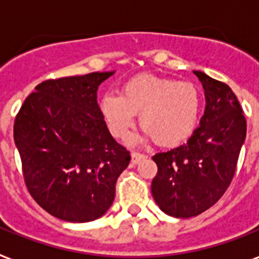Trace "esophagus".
Segmentation results:
<instances>
[{
	"mask_svg": "<svg viewBox=\"0 0 259 259\" xmlns=\"http://www.w3.org/2000/svg\"><path fill=\"white\" fill-rule=\"evenodd\" d=\"M144 159V155L139 154V152H132V163L137 164L140 163V160Z\"/></svg>",
	"mask_w": 259,
	"mask_h": 259,
	"instance_id": "1",
	"label": "esophagus"
}]
</instances>
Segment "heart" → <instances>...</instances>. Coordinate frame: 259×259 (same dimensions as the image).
Returning a JSON list of instances; mask_svg holds the SVG:
<instances>
[{
    "label": "heart",
    "mask_w": 259,
    "mask_h": 259,
    "mask_svg": "<svg viewBox=\"0 0 259 259\" xmlns=\"http://www.w3.org/2000/svg\"><path fill=\"white\" fill-rule=\"evenodd\" d=\"M200 105V93L191 82L143 74L122 83L119 95L108 92L101 96L99 110L115 139H126L140 114L144 139H154L162 147H177L193 135Z\"/></svg>",
    "instance_id": "b5f03b06"
}]
</instances>
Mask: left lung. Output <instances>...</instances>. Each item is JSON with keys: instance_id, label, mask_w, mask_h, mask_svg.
Here are the masks:
<instances>
[{"instance_id": "1", "label": "left lung", "mask_w": 259, "mask_h": 259, "mask_svg": "<svg viewBox=\"0 0 259 259\" xmlns=\"http://www.w3.org/2000/svg\"><path fill=\"white\" fill-rule=\"evenodd\" d=\"M193 74L206 97L200 126L187 144L152 156L158 164L152 196L162 211L176 218L199 215L220 200L246 140V118L231 88L202 71Z\"/></svg>"}]
</instances>
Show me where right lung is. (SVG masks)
Segmentation results:
<instances>
[{"label": "right lung", "mask_w": 259, "mask_h": 259, "mask_svg": "<svg viewBox=\"0 0 259 259\" xmlns=\"http://www.w3.org/2000/svg\"><path fill=\"white\" fill-rule=\"evenodd\" d=\"M115 71L39 83L13 126L23 176L34 200L53 217L89 222L104 215L130 152L108 132L99 86Z\"/></svg>", "instance_id": "right-lung-1"}]
</instances>
